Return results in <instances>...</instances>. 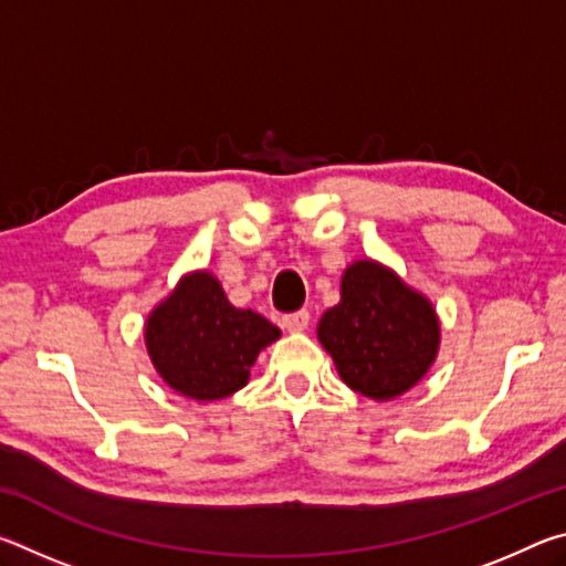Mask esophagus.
<instances>
[{
    "mask_svg": "<svg viewBox=\"0 0 566 566\" xmlns=\"http://www.w3.org/2000/svg\"><path fill=\"white\" fill-rule=\"evenodd\" d=\"M282 327L286 332H304L306 327H310V312L300 310V312H294V314H286V317L282 319Z\"/></svg>",
    "mask_w": 566,
    "mask_h": 566,
    "instance_id": "obj_1",
    "label": "esophagus"
}]
</instances>
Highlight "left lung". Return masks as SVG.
<instances>
[{"label": "left lung", "instance_id": "left-lung-1", "mask_svg": "<svg viewBox=\"0 0 566 566\" xmlns=\"http://www.w3.org/2000/svg\"><path fill=\"white\" fill-rule=\"evenodd\" d=\"M342 300L322 314L317 339L349 389L389 401L417 387L442 342L434 304L375 260L352 262Z\"/></svg>", "mask_w": 566, "mask_h": 566}]
</instances>
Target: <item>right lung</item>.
<instances>
[{"mask_svg":"<svg viewBox=\"0 0 566 566\" xmlns=\"http://www.w3.org/2000/svg\"><path fill=\"white\" fill-rule=\"evenodd\" d=\"M280 337L262 314L237 310L209 270L181 276L145 322L157 375L195 401H217L242 389L260 352Z\"/></svg>","mask_w":566,"mask_h":566,"instance_id":"1","label":"right lung"}]
</instances>
